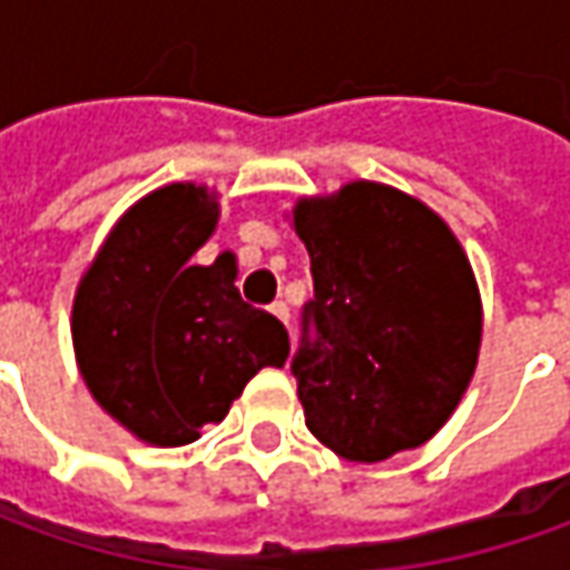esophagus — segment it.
Segmentation results:
<instances>
[{"label": "esophagus", "mask_w": 570, "mask_h": 570, "mask_svg": "<svg viewBox=\"0 0 570 570\" xmlns=\"http://www.w3.org/2000/svg\"><path fill=\"white\" fill-rule=\"evenodd\" d=\"M269 311H273L275 317H278L282 323H285V326H288V317H292V314H288V304H285V301H275Z\"/></svg>", "instance_id": "esophagus-1"}]
</instances>
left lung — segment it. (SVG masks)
Masks as SVG:
<instances>
[{"instance_id": "8db88e82", "label": "left lung", "mask_w": 570, "mask_h": 570, "mask_svg": "<svg viewBox=\"0 0 570 570\" xmlns=\"http://www.w3.org/2000/svg\"><path fill=\"white\" fill-rule=\"evenodd\" d=\"M295 230L314 275L292 358L307 428L355 463L425 444L479 358L463 247L419 199L367 180L297 203Z\"/></svg>"}]
</instances>
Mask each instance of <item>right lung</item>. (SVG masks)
<instances>
[{
    "instance_id": "right-lung-1",
    "label": "right lung",
    "mask_w": 570,
    "mask_h": 570,
    "mask_svg": "<svg viewBox=\"0 0 570 570\" xmlns=\"http://www.w3.org/2000/svg\"><path fill=\"white\" fill-rule=\"evenodd\" d=\"M215 199L170 184L129 208L78 285L76 358L120 425L180 448L222 422L253 374L288 358L285 326L234 285V256L193 266L215 230Z\"/></svg>"
}]
</instances>
